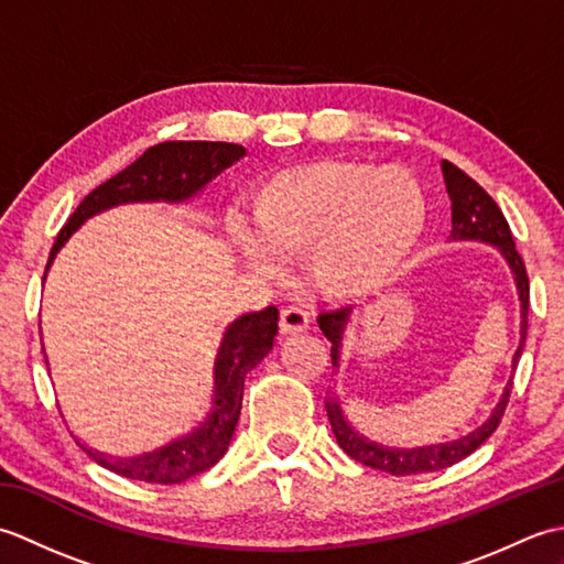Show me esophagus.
I'll return each mask as SVG.
<instances>
[{"label": "esophagus", "mask_w": 564, "mask_h": 564, "mask_svg": "<svg viewBox=\"0 0 564 564\" xmlns=\"http://www.w3.org/2000/svg\"><path fill=\"white\" fill-rule=\"evenodd\" d=\"M279 327H281L283 334L305 332L310 327V313H307V310H303V307H297V305H285L281 310Z\"/></svg>", "instance_id": "34e87169"}]
</instances>
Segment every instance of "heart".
I'll return each instance as SVG.
<instances>
[{
    "mask_svg": "<svg viewBox=\"0 0 564 564\" xmlns=\"http://www.w3.org/2000/svg\"><path fill=\"white\" fill-rule=\"evenodd\" d=\"M424 191L410 172L358 162H313L273 174L254 194L261 247L310 259L322 293L364 295L386 283L424 230ZM251 254L263 259L251 247ZM267 263V261H261Z\"/></svg>",
    "mask_w": 564,
    "mask_h": 564,
    "instance_id": "obj_1",
    "label": "heart"
}]
</instances>
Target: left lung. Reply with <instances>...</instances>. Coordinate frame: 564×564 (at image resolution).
<instances>
[{
	"instance_id": "left-lung-1",
	"label": "left lung",
	"mask_w": 564,
	"mask_h": 564,
	"mask_svg": "<svg viewBox=\"0 0 564 564\" xmlns=\"http://www.w3.org/2000/svg\"><path fill=\"white\" fill-rule=\"evenodd\" d=\"M441 172L443 178H446V188L451 196V237L453 239H485V242H492L501 249V254L507 257L509 267L517 275V285H519V297H521V346L513 354V366L519 364L521 351H523V341H525V327H529V273H525V263L519 254L517 245H513V237L509 230V223L505 218V213L499 210L497 203L487 191L473 182L458 166L451 164L448 160L441 162ZM346 317H349V307H337V310H325L317 317L319 329L325 332V337L332 341V364L337 366L339 349H341V334ZM511 386L513 380L505 390V398L499 400L497 410L487 422L473 431L470 436L451 441V443H441V446H429V448H416V451H390L376 446V443L366 441L364 436H358L356 431L346 424V419L339 410V404L329 400L327 402V416L329 424L334 429V436H337L339 446L344 448L346 455H351L354 460H358L366 467H373V470L388 473V475H416V473H436L441 467H448L453 463L463 460L465 455H470L477 451L482 443L495 434V429L499 426L501 416H505V410L511 398Z\"/></svg>"
}]
</instances>
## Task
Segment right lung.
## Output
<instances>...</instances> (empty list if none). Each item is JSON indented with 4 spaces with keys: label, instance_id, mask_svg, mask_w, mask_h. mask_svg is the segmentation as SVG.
I'll use <instances>...</instances> for the list:
<instances>
[{
    "label": "right lung",
    "instance_id": "obj_1",
    "mask_svg": "<svg viewBox=\"0 0 564 564\" xmlns=\"http://www.w3.org/2000/svg\"><path fill=\"white\" fill-rule=\"evenodd\" d=\"M242 154L245 148L235 145V142L206 140H170L148 148L123 172H118L109 182L94 188L89 196H84L77 210L63 225V230L57 232L51 257H47V267H51L57 249L67 242V237L89 215L128 200H184L194 196L215 174H220L225 166L237 162ZM275 332H279V310L273 305L261 310V313L239 317L227 329L218 351V361H215L213 414L191 436L133 460H109L99 453L84 448L82 443L79 446L99 465L109 467L116 475L128 477V480L178 485L210 470L232 441L239 410H242L245 378L271 351Z\"/></svg>",
    "mask_w": 564,
    "mask_h": 564
}]
</instances>
